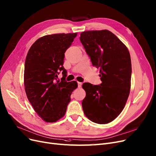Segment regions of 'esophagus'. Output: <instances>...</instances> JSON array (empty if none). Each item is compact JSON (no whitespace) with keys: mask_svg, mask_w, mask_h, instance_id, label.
Instances as JSON below:
<instances>
[{"mask_svg":"<svg viewBox=\"0 0 156 156\" xmlns=\"http://www.w3.org/2000/svg\"><path fill=\"white\" fill-rule=\"evenodd\" d=\"M77 83H78V87H79V88H80V87L82 86L83 83H80V82H78Z\"/></svg>","mask_w":156,"mask_h":156,"instance_id":"34e87169","label":"esophagus"}]
</instances>
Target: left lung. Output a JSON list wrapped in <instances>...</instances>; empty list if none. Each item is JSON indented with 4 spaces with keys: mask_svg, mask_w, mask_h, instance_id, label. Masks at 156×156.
Masks as SVG:
<instances>
[{
    "mask_svg": "<svg viewBox=\"0 0 156 156\" xmlns=\"http://www.w3.org/2000/svg\"><path fill=\"white\" fill-rule=\"evenodd\" d=\"M80 40L92 65L100 68L102 81L101 85L83 84L84 113L93 122L106 124L121 113L129 95L132 66L129 50L106 29L84 31Z\"/></svg>",
    "mask_w": 156,
    "mask_h": 156,
    "instance_id": "obj_1",
    "label": "left lung"
}]
</instances>
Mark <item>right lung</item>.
Returning a JSON list of instances; mask_svg holds the SVG:
<instances>
[{
    "label": "right lung",
    "instance_id": "obj_1",
    "mask_svg": "<svg viewBox=\"0 0 156 156\" xmlns=\"http://www.w3.org/2000/svg\"><path fill=\"white\" fill-rule=\"evenodd\" d=\"M77 33L45 35L30 47L25 62L23 83L27 97L34 110L46 122L53 123L63 118L70 102L77 81L66 82L63 67L65 53ZM63 71L61 82L57 80Z\"/></svg>",
    "mask_w": 156,
    "mask_h": 156
}]
</instances>
